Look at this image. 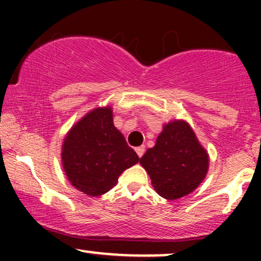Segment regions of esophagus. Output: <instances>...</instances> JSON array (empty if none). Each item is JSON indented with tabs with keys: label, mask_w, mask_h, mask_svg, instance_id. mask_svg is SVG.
I'll use <instances>...</instances> for the list:
<instances>
[{
	"label": "esophagus",
	"mask_w": 261,
	"mask_h": 261,
	"mask_svg": "<svg viewBox=\"0 0 261 261\" xmlns=\"http://www.w3.org/2000/svg\"><path fill=\"white\" fill-rule=\"evenodd\" d=\"M135 151H136V153L139 157H142L143 153H145V146H140V147H136L135 148Z\"/></svg>",
	"instance_id": "1"
}]
</instances>
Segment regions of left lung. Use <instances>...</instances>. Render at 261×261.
I'll return each mask as SVG.
<instances>
[{
	"instance_id": "1",
	"label": "left lung",
	"mask_w": 261,
	"mask_h": 261,
	"mask_svg": "<svg viewBox=\"0 0 261 261\" xmlns=\"http://www.w3.org/2000/svg\"><path fill=\"white\" fill-rule=\"evenodd\" d=\"M141 166L157 194L176 200L193 193L208 170V153L185 120L163 125L155 145L141 157Z\"/></svg>"
}]
</instances>
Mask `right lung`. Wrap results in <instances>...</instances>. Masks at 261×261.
Masks as SVG:
<instances>
[{"mask_svg": "<svg viewBox=\"0 0 261 261\" xmlns=\"http://www.w3.org/2000/svg\"><path fill=\"white\" fill-rule=\"evenodd\" d=\"M61 160L66 176L77 190L100 196L140 158L114 126L112 107H98L70 128L62 143Z\"/></svg>", "mask_w": 261, "mask_h": 261, "instance_id": "obj_1", "label": "right lung"}]
</instances>
